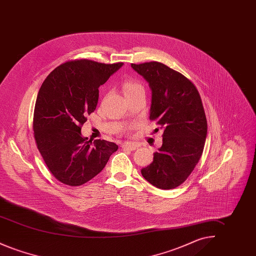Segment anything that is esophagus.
Returning a JSON list of instances; mask_svg holds the SVG:
<instances>
[{
	"label": "esophagus",
	"instance_id": "1",
	"mask_svg": "<svg viewBox=\"0 0 256 256\" xmlns=\"http://www.w3.org/2000/svg\"><path fill=\"white\" fill-rule=\"evenodd\" d=\"M139 144L137 143H132V142H124L122 145V148L124 150H134L136 148H139Z\"/></svg>",
	"mask_w": 256,
	"mask_h": 256
}]
</instances>
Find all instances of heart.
I'll return each mask as SVG.
<instances>
[{
  "instance_id": "1",
  "label": "heart",
  "mask_w": 256,
  "mask_h": 256,
  "mask_svg": "<svg viewBox=\"0 0 256 256\" xmlns=\"http://www.w3.org/2000/svg\"><path fill=\"white\" fill-rule=\"evenodd\" d=\"M122 88H124L126 96L132 95V94H135L140 91H145L143 84L134 78L126 80L122 84Z\"/></svg>"
}]
</instances>
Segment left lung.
Masks as SVG:
<instances>
[{"label":"left lung","instance_id":"8db88e82","mask_svg":"<svg viewBox=\"0 0 256 256\" xmlns=\"http://www.w3.org/2000/svg\"><path fill=\"white\" fill-rule=\"evenodd\" d=\"M132 67L152 88L150 120L164 130L162 146L141 174L159 189H174L187 180L204 152L207 121L202 98L189 78L161 62Z\"/></svg>","mask_w":256,"mask_h":256}]
</instances>
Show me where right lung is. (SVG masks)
Instances as JSON below:
<instances>
[{
  "label": "right lung",
  "instance_id": "add662e5",
  "mask_svg": "<svg viewBox=\"0 0 256 256\" xmlns=\"http://www.w3.org/2000/svg\"><path fill=\"white\" fill-rule=\"evenodd\" d=\"M122 64L67 61L52 71L39 89L32 122L36 143L52 174L65 185L92 180L118 150L115 143L100 139L92 145L80 130L96 110L98 87Z\"/></svg>",
  "mask_w": 256,
  "mask_h": 256
}]
</instances>
